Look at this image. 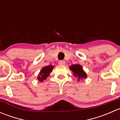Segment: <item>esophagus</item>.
<instances>
[{"mask_svg": "<svg viewBox=\"0 0 120 120\" xmlns=\"http://www.w3.org/2000/svg\"><path fill=\"white\" fill-rule=\"evenodd\" d=\"M59 64L61 66H64L66 64V61H64V60H60L59 62Z\"/></svg>", "mask_w": 120, "mask_h": 120, "instance_id": "34e87169", "label": "esophagus"}]
</instances>
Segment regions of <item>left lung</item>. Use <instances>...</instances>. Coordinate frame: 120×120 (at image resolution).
I'll list each match as a JSON object with an SVG mask.
<instances>
[{
	"label": "left lung",
	"instance_id": "left-lung-1",
	"mask_svg": "<svg viewBox=\"0 0 120 120\" xmlns=\"http://www.w3.org/2000/svg\"><path fill=\"white\" fill-rule=\"evenodd\" d=\"M70 69L72 71L74 77L78 78V81L80 79H86V73L83 70L82 66H81L79 64H72V66H70Z\"/></svg>",
	"mask_w": 120,
	"mask_h": 120
}]
</instances>
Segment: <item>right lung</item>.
<instances>
[{
	"label": "right lung",
	"mask_w": 120,
	"mask_h": 120,
	"mask_svg": "<svg viewBox=\"0 0 120 120\" xmlns=\"http://www.w3.org/2000/svg\"><path fill=\"white\" fill-rule=\"evenodd\" d=\"M54 67V66L49 65V66H46V67L42 68L41 71H40L39 73L37 79L41 82H42L43 80H45L47 77L50 75V72H52Z\"/></svg>",
	"instance_id": "1"
}]
</instances>
